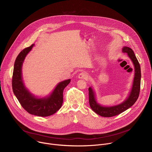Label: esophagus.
<instances>
[{
	"label": "esophagus",
	"instance_id": "esophagus-1",
	"mask_svg": "<svg viewBox=\"0 0 152 152\" xmlns=\"http://www.w3.org/2000/svg\"><path fill=\"white\" fill-rule=\"evenodd\" d=\"M78 77H79V79H85V80H86V79H88L89 76H88V74L86 73V72H82V73H80L79 74Z\"/></svg>",
	"mask_w": 152,
	"mask_h": 152
}]
</instances>
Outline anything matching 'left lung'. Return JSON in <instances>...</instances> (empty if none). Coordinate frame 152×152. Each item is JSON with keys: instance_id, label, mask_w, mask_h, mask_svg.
Returning a JSON list of instances; mask_svg holds the SVG:
<instances>
[{"instance_id": "1", "label": "left lung", "mask_w": 152, "mask_h": 152, "mask_svg": "<svg viewBox=\"0 0 152 152\" xmlns=\"http://www.w3.org/2000/svg\"><path fill=\"white\" fill-rule=\"evenodd\" d=\"M122 52L123 53H127L129 57L133 62L135 67V77L132 90L128 98L124 102L116 106L106 107L102 106L97 103L94 93L91 87H90L88 88L90 106L93 111L102 117H111L122 113L129 109L130 107H131L135 103L139 97L141 77L140 65L134 51L131 48L128 47H124L122 49Z\"/></svg>"}]
</instances>
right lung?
I'll use <instances>...</instances> for the list:
<instances>
[{
  "instance_id": "add662e5",
  "label": "right lung",
  "mask_w": 152,
  "mask_h": 152,
  "mask_svg": "<svg viewBox=\"0 0 152 152\" xmlns=\"http://www.w3.org/2000/svg\"><path fill=\"white\" fill-rule=\"evenodd\" d=\"M33 46L24 49L16 58L12 78V90L21 106L28 113L39 117H48L53 115L61 108L63 102V91L70 82V79L59 82L48 97L38 99L31 94L23 84L21 67L26 56Z\"/></svg>"
}]
</instances>
